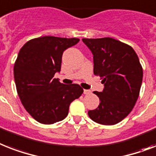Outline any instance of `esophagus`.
Listing matches in <instances>:
<instances>
[{
	"label": "esophagus",
	"instance_id": "esophagus-1",
	"mask_svg": "<svg viewBox=\"0 0 156 156\" xmlns=\"http://www.w3.org/2000/svg\"><path fill=\"white\" fill-rule=\"evenodd\" d=\"M91 93H92L91 90L83 89V94H85V95H88V94H91Z\"/></svg>",
	"mask_w": 156,
	"mask_h": 156
}]
</instances>
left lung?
Masks as SVG:
<instances>
[{"instance_id": "left-lung-1", "label": "left lung", "mask_w": 156, "mask_h": 156, "mask_svg": "<svg viewBox=\"0 0 156 156\" xmlns=\"http://www.w3.org/2000/svg\"><path fill=\"white\" fill-rule=\"evenodd\" d=\"M93 54L94 74L102 78V92H94L100 105L88 111L93 121L114 125L133 109L140 95L143 68L135 50L111 37L82 39Z\"/></svg>"}]
</instances>
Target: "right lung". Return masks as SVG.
Returning a JSON list of instances; mask_svg holds the SVG:
<instances>
[{
  "label": "right lung",
  "instance_id": "obj_1",
  "mask_svg": "<svg viewBox=\"0 0 156 156\" xmlns=\"http://www.w3.org/2000/svg\"><path fill=\"white\" fill-rule=\"evenodd\" d=\"M78 38L46 37L29 41L14 64L16 91L25 110L37 122L52 124L65 118L69 105L83 92L77 83L64 84L54 78L60 72L64 50Z\"/></svg>",
  "mask_w": 156,
  "mask_h": 156
}]
</instances>
